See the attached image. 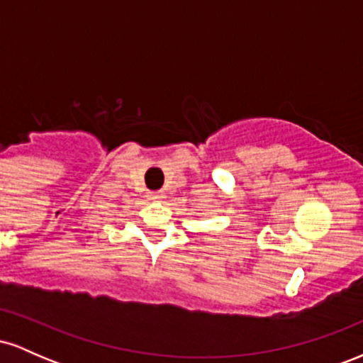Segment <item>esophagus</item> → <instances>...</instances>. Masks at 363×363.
I'll return each mask as SVG.
<instances>
[{
  "mask_svg": "<svg viewBox=\"0 0 363 363\" xmlns=\"http://www.w3.org/2000/svg\"><path fill=\"white\" fill-rule=\"evenodd\" d=\"M164 198V193H160V191H152V193H148V199H152V201H158V199Z\"/></svg>",
  "mask_w": 363,
  "mask_h": 363,
  "instance_id": "esophagus-1",
  "label": "esophagus"
}]
</instances>
